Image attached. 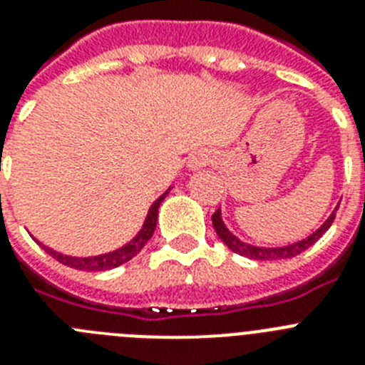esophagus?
Returning <instances> with one entry per match:
<instances>
[{"label":"esophagus","mask_w":365,"mask_h":365,"mask_svg":"<svg viewBox=\"0 0 365 365\" xmlns=\"http://www.w3.org/2000/svg\"><path fill=\"white\" fill-rule=\"evenodd\" d=\"M212 160H214V155L210 151H197L190 157L188 168H192V170H199V168L212 164Z\"/></svg>","instance_id":"34e87169"}]
</instances>
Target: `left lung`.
<instances>
[{
  "label": "left lung",
  "mask_w": 365,
  "mask_h": 365,
  "mask_svg": "<svg viewBox=\"0 0 365 365\" xmlns=\"http://www.w3.org/2000/svg\"><path fill=\"white\" fill-rule=\"evenodd\" d=\"M338 210V208H336ZM336 210L331 214V217L323 223L319 229L314 232L312 236H308V238L301 240L297 244H292V245H286V247H277V249H262V247H253V245H247L244 242H240L236 236H232L229 232L225 225H223V221H221V214H220V208H217L216 212L212 214V225L214 230H216V235L223 240V244L227 245L229 249H232L235 253L242 255V257H247V258H253V260H280V258H294L297 255H301L303 251H307L310 245H314L317 240L322 238L323 232H325L329 227L332 225V221L336 217Z\"/></svg>",
  "instance_id": "8db88e82"
}]
</instances>
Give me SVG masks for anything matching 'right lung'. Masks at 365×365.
Listing matches in <instances>:
<instances>
[{
    "instance_id": "right-lung-1",
    "label": "right lung",
    "mask_w": 365,
    "mask_h": 365,
    "mask_svg": "<svg viewBox=\"0 0 365 365\" xmlns=\"http://www.w3.org/2000/svg\"><path fill=\"white\" fill-rule=\"evenodd\" d=\"M166 195H168V192L164 195H160V197H158L157 201L153 203V207L149 208V214H148V217H145V223H144V227H142V230L138 232V236H136L133 242H129L125 247L118 249V251H114V253L101 255V257L76 258V257H66V255L57 253V251H53V249L46 247V245H42L40 242L38 244L42 245V249L46 251V253L51 255L55 260H58V262L64 264V266H70V267H73V269H81V272H107V269H112V267H118V266H121V264H125L127 260H130V258L135 257V255H138L140 251H142V247L148 244L149 238H151L153 232H155V227H157L158 207H160V203L164 201V197H166Z\"/></svg>"
}]
</instances>
